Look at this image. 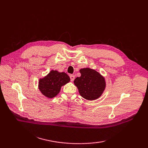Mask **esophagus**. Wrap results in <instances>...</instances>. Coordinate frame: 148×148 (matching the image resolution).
I'll return each mask as SVG.
<instances>
[{
    "label": "esophagus",
    "instance_id": "1",
    "mask_svg": "<svg viewBox=\"0 0 148 148\" xmlns=\"http://www.w3.org/2000/svg\"><path fill=\"white\" fill-rule=\"evenodd\" d=\"M70 80L71 82H73V80L75 79V76L73 75H71L70 76Z\"/></svg>",
    "mask_w": 148,
    "mask_h": 148
}]
</instances>
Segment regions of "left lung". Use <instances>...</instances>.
Wrapping results in <instances>:
<instances>
[{"instance_id":"1","label":"left lung","mask_w":148,"mask_h":148,"mask_svg":"<svg viewBox=\"0 0 148 148\" xmlns=\"http://www.w3.org/2000/svg\"><path fill=\"white\" fill-rule=\"evenodd\" d=\"M81 77L76 78L74 84L79 92L87 100H95L99 97L106 88L105 79L96 70L89 68L79 70Z\"/></svg>"}]
</instances>
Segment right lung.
<instances>
[{"mask_svg": "<svg viewBox=\"0 0 148 148\" xmlns=\"http://www.w3.org/2000/svg\"><path fill=\"white\" fill-rule=\"evenodd\" d=\"M70 80L69 75L65 73L52 70L46 77L39 79V89L43 95L52 98L59 93L62 86Z\"/></svg>", "mask_w": 148, "mask_h": 148, "instance_id": "add662e5", "label": "right lung"}]
</instances>
